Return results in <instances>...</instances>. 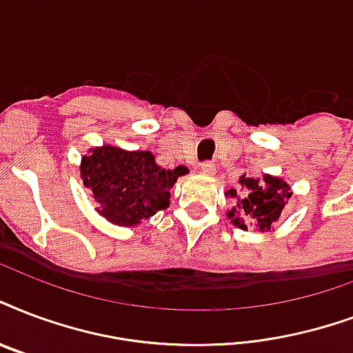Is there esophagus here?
Returning <instances> with one entry per match:
<instances>
[{
  "label": "esophagus",
  "mask_w": 353,
  "mask_h": 353,
  "mask_svg": "<svg viewBox=\"0 0 353 353\" xmlns=\"http://www.w3.org/2000/svg\"><path fill=\"white\" fill-rule=\"evenodd\" d=\"M200 170H201V174H205V176H212L216 168H214V165H212V163H203Z\"/></svg>",
  "instance_id": "esophagus-1"
}]
</instances>
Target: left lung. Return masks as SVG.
<instances>
[{
  "label": "left lung",
  "mask_w": 353,
  "mask_h": 353,
  "mask_svg": "<svg viewBox=\"0 0 353 353\" xmlns=\"http://www.w3.org/2000/svg\"><path fill=\"white\" fill-rule=\"evenodd\" d=\"M239 190L230 188L225 192L233 200L228 219L241 230H248V225L254 224L259 231H270L292 196L289 185L279 177L263 176L254 179L246 174L239 177Z\"/></svg>",
  "instance_id": "1"
}]
</instances>
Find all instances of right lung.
<instances>
[{"mask_svg":"<svg viewBox=\"0 0 353 353\" xmlns=\"http://www.w3.org/2000/svg\"><path fill=\"white\" fill-rule=\"evenodd\" d=\"M188 168L165 170L152 152L92 148L81 157V179L92 190L98 212L117 225H137L170 205V188Z\"/></svg>","mask_w":353,"mask_h":353,"instance_id":"1","label":"right lung"}]
</instances>
